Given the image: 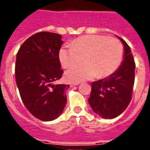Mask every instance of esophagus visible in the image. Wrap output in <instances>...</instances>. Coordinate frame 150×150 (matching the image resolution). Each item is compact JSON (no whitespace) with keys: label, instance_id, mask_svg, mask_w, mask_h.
Wrapping results in <instances>:
<instances>
[{"label":"esophagus","instance_id":"34e87169","mask_svg":"<svg viewBox=\"0 0 150 150\" xmlns=\"http://www.w3.org/2000/svg\"><path fill=\"white\" fill-rule=\"evenodd\" d=\"M79 83H71V86L73 87V86H77V85H79Z\"/></svg>","mask_w":150,"mask_h":150}]
</instances>
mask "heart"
<instances>
[{
	"mask_svg": "<svg viewBox=\"0 0 150 150\" xmlns=\"http://www.w3.org/2000/svg\"><path fill=\"white\" fill-rule=\"evenodd\" d=\"M59 59L64 67L75 66L65 73L72 83L92 79L97 75L106 77L119 68L123 59V46L120 40L102 35H88L75 40L71 46H63Z\"/></svg>",
	"mask_w": 150,
	"mask_h": 150,
	"instance_id": "heart-1",
	"label": "heart"
}]
</instances>
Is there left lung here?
Returning a JSON list of instances; mask_svg holds the SVG:
<instances>
[{
	"instance_id": "obj_1",
	"label": "left lung",
	"mask_w": 150,
	"mask_h": 150,
	"mask_svg": "<svg viewBox=\"0 0 150 150\" xmlns=\"http://www.w3.org/2000/svg\"><path fill=\"white\" fill-rule=\"evenodd\" d=\"M124 57L120 67L109 76L91 83L88 103L91 109L104 119H113L126 109L132 99L134 83L135 63L132 50L121 38Z\"/></svg>"
}]
</instances>
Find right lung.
<instances>
[{"mask_svg":"<svg viewBox=\"0 0 150 150\" xmlns=\"http://www.w3.org/2000/svg\"><path fill=\"white\" fill-rule=\"evenodd\" d=\"M59 34L37 33L26 40L16 55L15 74L23 104L38 120L52 121L63 112L69 85H53L62 76Z\"/></svg>","mask_w":150,"mask_h":150,"instance_id":"right-lung-1","label":"right lung"}]
</instances>
